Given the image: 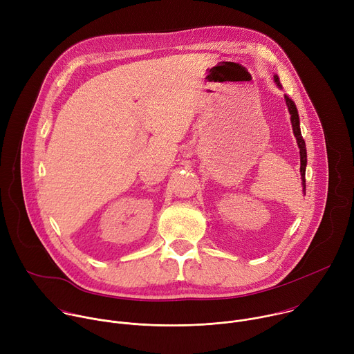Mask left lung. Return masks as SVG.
Masks as SVG:
<instances>
[{
  "label": "left lung",
  "mask_w": 354,
  "mask_h": 354,
  "mask_svg": "<svg viewBox=\"0 0 354 354\" xmlns=\"http://www.w3.org/2000/svg\"><path fill=\"white\" fill-rule=\"evenodd\" d=\"M273 81L274 84L277 85V88L283 89L281 84H280V80L277 77V74L273 75ZM284 100H286V105H287V109H288V113L291 115L290 120H291V127H292V133H294V137L297 140V145L299 148V172H301V185H302V192H304L306 194V168H307V148H306V141L304 138H302L301 136V129H299V116H298V111H297V106L295 104L292 102V100L284 95Z\"/></svg>",
  "instance_id": "left-lung-1"
}]
</instances>
